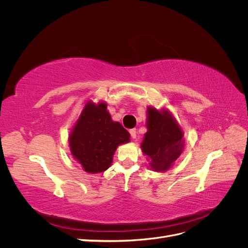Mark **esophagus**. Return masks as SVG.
<instances>
[{
    "label": "esophagus",
    "instance_id": "1",
    "mask_svg": "<svg viewBox=\"0 0 248 248\" xmlns=\"http://www.w3.org/2000/svg\"><path fill=\"white\" fill-rule=\"evenodd\" d=\"M129 133L132 139H136L137 138V129L136 128H132L129 130Z\"/></svg>",
    "mask_w": 248,
    "mask_h": 248
}]
</instances>
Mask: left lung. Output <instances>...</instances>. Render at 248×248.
Segmentation results:
<instances>
[{
	"instance_id": "1",
	"label": "left lung",
	"mask_w": 248,
	"mask_h": 248,
	"mask_svg": "<svg viewBox=\"0 0 248 248\" xmlns=\"http://www.w3.org/2000/svg\"><path fill=\"white\" fill-rule=\"evenodd\" d=\"M147 129L141 152L153 170L166 171L183 152V130L168 109L153 107L147 108Z\"/></svg>"
}]
</instances>
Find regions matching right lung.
Returning a JSON list of instances; mask_svg holds the SVG:
<instances>
[{
  "mask_svg": "<svg viewBox=\"0 0 248 248\" xmlns=\"http://www.w3.org/2000/svg\"><path fill=\"white\" fill-rule=\"evenodd\" d=\"M106 102L87 101L69 136L70 152L89 174L107 170L119 145L130 140V134L111 120Z\"/></svg>",
  "mask_w": 248,
  "mask_h": 248,
  "instance_id": "1",
  "label": "right lung"
}]
</instances>
